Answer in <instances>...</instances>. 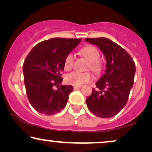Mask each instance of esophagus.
Listing matches in <instances>:
<instances>
[{"label":"esophagus","instance_id":"1","mask_svg":"<svg viewBox=\"0 0 152 152\" xmlns=\"http://www.w3.org/2000/svg\"><path fill=\"white\" fill-rule=\"evenodd\" d=\"M81 88V86H74V90H78V89H80Z\"/></svg>","mask_w":152,"mask_h":152}]
</instances>
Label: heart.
<instances>
[{
	"label": "heart",
	"mask_w": 152,
	"mask_h": 152,
	"mask_svg": "<svg viewBox=\"0 0 152 152\" xmlns=\"http://www.w3.org/2000/svg\"><path fill=\"white\" fill-rule=\"evenodd\" d=\"M81 54L89 61L88 68L96 74H98L102 69L101 64L98 61L100 58V52L98 49L94 46H86L81 50ZM74 57L73 54H69L64 60V69L70 70L74 64ZM93 80V76L89 72L80 73L78 71H73L66 76L65 81L68 84L80 86L83 83L90 82Z\"/></svg>",
	"instance_id": "b5f03b06"
}]
</instances>
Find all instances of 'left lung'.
I'll return each mask as SVG.
<instances>
[{"instance_id":"obj_1","label":"left lung","mask_w":152,"mask_h":152,"mask_svg":"<svg viewBox=\"0 0 152 152\" xmlns=\"http://www.w3.org/2000/svg\"><path fill=\"white\" fill-rule=\"evenodd\" d=\"M84 41L98 47L106 60L105 74L96 83L88 97L87 107L100 118L116 115L125 107L134 84L136 68L131 56L118 44L105 37L87 38Z\"/></svg>"}]
</instances>
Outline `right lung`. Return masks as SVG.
I'll list each match as a JSON object with an SVG mask.
<instances>
[{"label":"right lung","instance_id":"right-lung-1","mask_svg":"<svg viewBox=\"0 0 152 152\" xmlns=\"http://www.w3.org/2000/svg\"><path fill=\"white\" fill-rule=\"evenodd\" d=\"M81 39L52 38L36 45L23 64L24 82L31 105L38 113L52 115L66 105L72 86L61 85L66 56ZM57 85L60 88L54 90Z\"/></svg>","mask_w":152,"mask_h":152}]
</instances>
